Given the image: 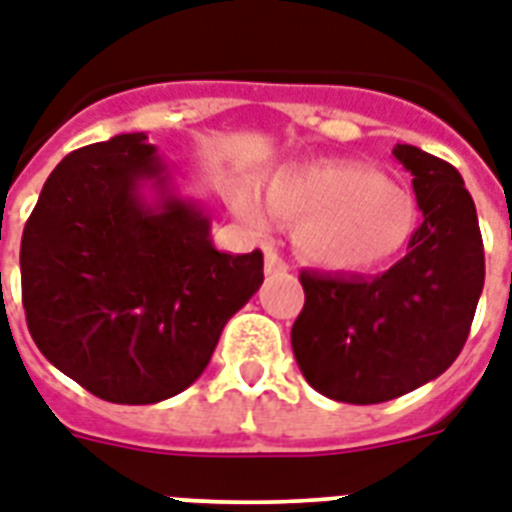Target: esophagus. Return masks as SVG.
<instances>
[{"mask_svg": "<svg viewBox=\"0 0 512 512\" xmlns=\"http://www.w3.org/2000/svg\"><path fill=\"white\" fill-rule=\"evenodd\" d=\"M284 271H289V265L281 260L279 252L271 247L265 249V273H284Z\"/></svg>", "mask_w": 512, "mask_h": 512, "instance_id": "1", "label": "esophagus"}]
</instances>
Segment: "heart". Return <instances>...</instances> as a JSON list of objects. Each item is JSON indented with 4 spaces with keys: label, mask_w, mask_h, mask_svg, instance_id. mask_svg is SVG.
<instances>
[{
    "label": "heart",
    "mask_w": 512,
    "mask_h": 512,
    "mask_svg": "<svg viewBox=\"0 0 512 512\" xmlns=\"http://www.w3.org/2000/svg\"><path fill=\"white\" fill-rule=\"evenodd\" d=\"M231 207L241 223L268 233L276 217L300 223L297 247L329 271H372L412 239L417 204L412 193L356 162H316L273 172L265 199L239 183Z\"/></svg>",
    "instance_id": "heart-1"
}]
</instances>
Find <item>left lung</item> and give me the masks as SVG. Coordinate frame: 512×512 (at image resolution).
<instances>
[{"instance_id": "1", "label": "left lung", "mask_w": 512, "mask_h": 512, "mask_svg": "<svg viewBox=\"0 0 512 512\" xmlns=\"http://www.w3.org/2000/svg\"><path fill=\"white\" fill-rule=\"evenodd\" d=\"M422 212L406 255L382 276L303 271L292 327L297 366L342 404H382L436 380L460 356L484 292L476 204L452 164L393 148Z\"/></svg>"}]
</instances>
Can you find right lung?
Returning <instances> with one entry per match:
<instances>
[{"instance_id": "right-lung-1", "label": "right lung", "mask_w": 512, "mask_h": 512, "mask_svg": "<svg viewBox=\"0 0 512 512\" xmlns=\"http://www.w3.org/2000/svg\"><path fill=\"white\" fill-rule=\"evenodd\" d=\"M28 332L55 369L111 404H159L199 380L263 252H220L143 132L68 154L20 241Z\"/></svg>"}]
</instances>
